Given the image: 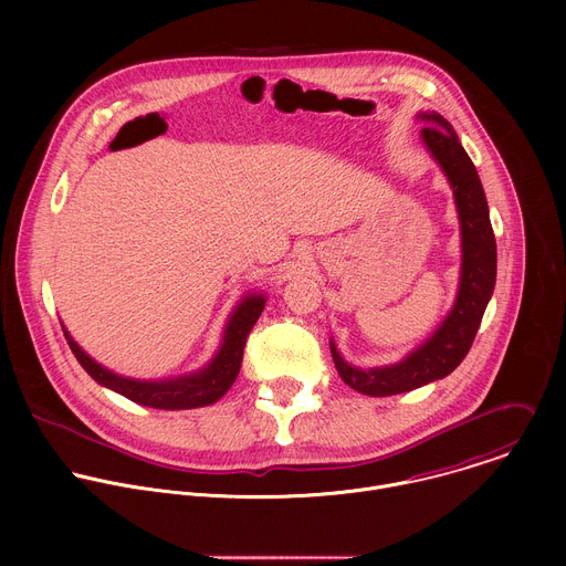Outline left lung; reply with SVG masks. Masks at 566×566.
I'll list each match as a JSON object with an SVG mask.
<instances>
[{"label": "left lung", "mask_w": 566, "mask_h": 566, "mask_svg": "<svg viewBox=\"0 0 566 566\" xmlns=\"http://www.w3.org/2000/svg\"><path fill=\"white\" fill-rule=\"evenodd\" d=\"M421 118L430 123L421 129L423 143L439 160V166L443 168L454 190L461 219L463 264L459 295L439 332L421 349L398 365L380 369H356L347 365L336 352L334 343H329L340 378L365 396L402 394L454 371L472 347L483 311H486L495 289L497 247L479 175L470 156L461 147L452 125L443 116L423 114Z\"/></svg>", "instance_id": "1"}]
</instances>
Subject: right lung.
Instances as JSON below:
<instances>
[{"instance_id":"1","label":"right lung","mask_w":566,"mask_h":566,"mask_svg":"<svg viewBox=\"0 0 566 566\" xmlns=\"http://www.w3.org/2000/svg\"><path fill=\"white\" fill-rule=\"evenodd\" d=\"M264 311V297L262 295H249L244 302L237 306L232 313L223 345L214 360L199 374L175 378V380H134V378H123L105 367H101L96 360H92L83 349H80L73 338L64 332V338L77 358V363L85 367V371L101 385L123 394L125 398L138 402V406L156 408V410H192V408H203L210 406V402L219 400L234 382L241 360H244V347L249 340L251 329L255 327V322L260 319Z\"/></svg>"}]
</instances>
